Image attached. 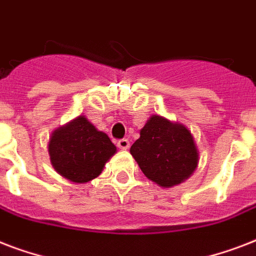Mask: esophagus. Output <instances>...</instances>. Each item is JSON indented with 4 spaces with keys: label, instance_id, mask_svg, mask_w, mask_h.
Here are the masks:
<instances>
[{
    "label": "esophagus",
    "instance_id": "1",
    "mask_svg": "<svg viewBox=\"0 0 256 256\" xmlns=\"http://www.w3.org/2000/svg\"><path fill=\"white\" fill-rule=\"evenodd\" d=\"M116 146L120 148H122V150H126V148H130V142H128V140L124 138V140H120L116 142Z\"/></svg>",
    "mask_w": 256,
    "mask_h": 256
}]
</instances>
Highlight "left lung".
I'll list each match as a JSON object with an SVG mask.
<instances>
[{
	"mask_svg": "<svg viewBox=\"0 0 256 256\" xmlns=\"http://www.w3.org/2000/svg\"><path fill=\"white\" fill-rule=\"evenodd\" d=\"M130 152L142 172L162 187L186 180L199 160L188 128L160 116H152L140 128V136L132 144Z\"/></svg>",
	"mask_w": 256,
	"mask_h": 256,
	"instance_id": "obj_1",
	"label": "left lung"
}]
</instances>
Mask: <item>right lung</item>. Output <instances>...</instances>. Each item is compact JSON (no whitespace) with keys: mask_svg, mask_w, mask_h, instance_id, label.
Here are the masks:
<instances>
[{"mask_svg":"<svg viewBox=\"0 0 256 256\" xmlns=\"http://www.w3.org/2000/svg\"><path fill=\"white\" fill-rule=\"evenodd\" d=\"M116 152L110 138L98 132L84 116L52 132L50 162L58 174L76 183H86L102 172Z\"/></svg>","mask_w":256,"mask_h":256,"instance_id":"obj_1","label":"right lung"}]
</instances>
